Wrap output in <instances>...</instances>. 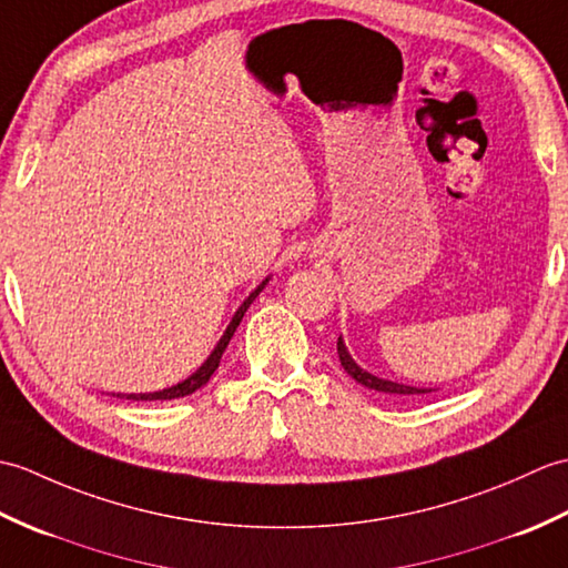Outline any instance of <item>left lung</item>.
<instances>
[{"instance_id": "1", "label": "left lung", "mask_w": 568, "mask_h": 568, "mask_svg": "<svg viewBox=\"0 0 568 568\" xmlns=\"http://www.w3.org/2000/svg\"><path fill=\"white\" fill-rule=\"evenodd\" d=\"M337 355H339V364H343L345 372L355 379L357 384L367 386L379 390V394H394V396H420V394H430L435 388H420V386H408V384H398V382H390V379H382V376H374L367 369H362L359 364L352 359V355L345 347V339L343 335L337 337Z\"/></svg>"}]
</instances>
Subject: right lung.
Returning <instances> with one entry per match:
<instances>
[{"label":"right lung","mask_w":568,"mask_h":568,"mask_svg":"<svg viewBox=\"0 0 568 568\" xmlns=\"http://www.w3.org/2000/svg\"><path fill=\"white\" fill-rule=\"evenodd\" d=\"M270 280H272V276H267V280H262V282L257 284L255 292H252V294L243 301L241 308H237V311L233 313V318H231L229 327H225V333L221 335L219 345L213 347V352H211V355L206 357V362L201 364V367H199L192 376H186L184 382L174 384V386H168V388H162V390H150V394H111V396H116V398H129V400H172V398H182V396L194 394V390L204 386V384L211 379V374L219 369V362H221V357H223V352H225V347H229L233 333L237 331V325H241V321H243V316H245V311L250 308L252 301H255V298L260 296V292H262L264 286H267V282H270Z\"/></svg>","instance_id":"obj_1"}]
</instances>
